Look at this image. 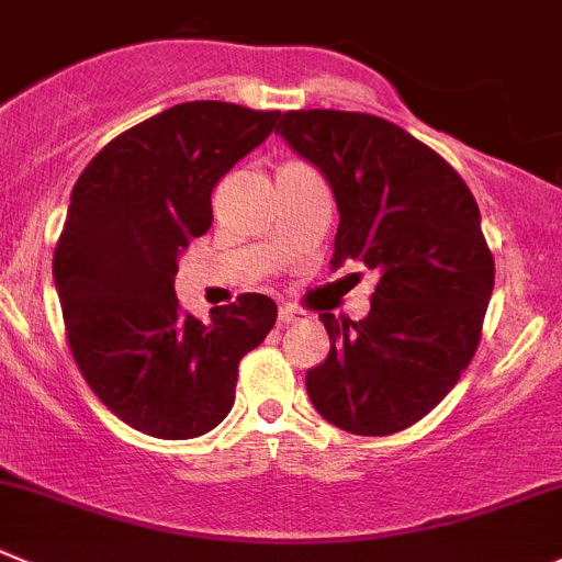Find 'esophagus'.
I'll return each mask as SVG.
<instances>
[{"label": "esophagus", "instance_id": "34e87169", "mask_svg": "<svg viewBox=\"0 0 562 562\" xmlns=\"http://www.w3.org/2000/svg\"><path fill=\"white\" fill-rule=\"evenodd\" d=\"M299 321H304V313L296 307H280V318H277V324L280 326H291V324H299Z\"/></svg>", "mask_w": 562, "mask_h": 562}]
</instances>
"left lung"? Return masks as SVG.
Wrapping results in <instances>:
<instances>
[{
    "label": "left lung",
    "instance_id": "8db88e82",
    "mask_svg": "<svg viewBox=\"0 0 562 562\" xmlns=\"http://www.w3.org/2000/svg\"><path fill=\"white\" fill-rule=\"evenodd\" d=\"M277 134L335 192L331 266L362 260L379 274L368 318L321 313L331 348L307 370V395L331 426L390 437L426 417L475 357L494 291L481 211L437 150L384 117L299 109Z\"/></svg>",
    "mask_w": 562,
    "mask_h": 562
}]
</instances>
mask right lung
<instances>
[{
	"instance_id": "add662e5",
	"label": "right lung",
	"mask_w": 562,
	"mask_h": 562,
	"mask_svg": "<svg viewBox=\"0 0 562 562\" xmlns=\"http://www.w3.org/2000/svg\"><path fill=\"white\" fill-rule=\"evenodd\" d=\"M277 120L238 103H178L103 145L70 192L54 247L65 337L103 406L148 437L194 439L220 426L238 362L274 326L263 293L200 321L172 285L178 255L214 220L216 181Z\"/></svg>"
}]
</instances>
